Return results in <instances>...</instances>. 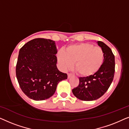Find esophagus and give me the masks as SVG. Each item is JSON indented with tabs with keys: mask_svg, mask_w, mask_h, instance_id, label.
Listing matches in <instances>:
<instances>
[{
	"mask_svg": "<svg viewBox=\"0 0 129 129\" xmlns=\"http://www.w3.org/2000/svg\"><path fill=\"white\" fill-rule=\"evenodd\" d=\"M72 76V75L71 73H68V79H69L70 77Z\"/></svg>",
	"mask_w": 129,
	"mask_h": 129,
	"instance_id": "1",
	"label": "esophagus"
}]
</instances>
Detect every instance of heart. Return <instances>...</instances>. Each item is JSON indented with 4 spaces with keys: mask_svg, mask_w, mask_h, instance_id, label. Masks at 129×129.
I'll list each match as a JSON object with an SVG mask.
<instances>
[{
    "mask_svg": "<svg viewBox=\"0 0 129 129\" xmlns=\"http://www.w3.org/2000/svg\"><path fill=\"white\" fill-rule=\"evenodd\" d=\"M57 59L63 69L75 68L82 76L89 77L97 73L103 65L105 53L101 47L93 44L82 43L70 45L65 52L60 50Z\"/></svg>",
    "mask_w": 129,
    "mask_h": 129,
    "instance_id": "b5f03b06",
    "label": "heart"
}]
</instances>
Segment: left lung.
Masks as SVG:
<instances>
[{"label": "left lung", "instance_id": "obj_1", "mask_svg": "<svg viewBox=\"0 0 129 129\" xmlns=\"http://www.w3.org/2000/svg\"><path fill=\"white\" fill-rule=\"evenodd\" d=\"M98 44L103 50L105 59L99 71L89 77H79L78 86L72 89L73 94L83 101H92L102 97L106 92L113 80L115 72V59L112 50L101 41Z\"/></svg>", "mask_w": 129, "mask_h": 129}]
</instances>
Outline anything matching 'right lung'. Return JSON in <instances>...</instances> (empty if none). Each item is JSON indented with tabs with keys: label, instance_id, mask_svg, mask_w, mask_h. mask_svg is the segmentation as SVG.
I'll return each mask as SVG.
<instances>
[{
	"label": "right lung",
	"instance_id": "add662e5",
	"mask_svg": "<svg viewBox=\"0 0 129 129\" xmlns=\"http://www.w3.org/2000/svg\"><path fill=\"white\" fill-rule=\"evenodd\" d=\"M57 52L55 42L43 38L34 39L20 49L16 75L28 98L35 100L50 98L59 82L68 78L56 66Z\"/></svg>",
	"mask_w": 129,
	"mask_h": 129
}]
</instances>
